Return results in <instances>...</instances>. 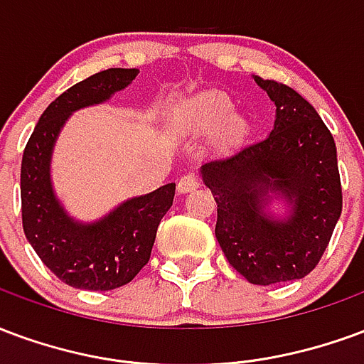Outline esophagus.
Listing matches in <instances>:
<instances>
[{"instance_id":"34e87169","label":"esophagus","mask_w":364,"mask_h":364,"mask_svg":"<svg viewBox=\"0 0 364 364\" xmlns=\"http://www.w3.org/2000/svg\"><path fill=\"white\" fill-rule=\"evenodd\" d=\"M200 178L196 174H184L182 178L178 180V192L180 193H188L193 192L196 188H200Z\"/></svg>"}]
</instances>
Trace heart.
Masks as SVG:
<instances>
[{"label": "heart", "mask_w": 364, "mask_h": 364, "mask_svg": "<svg viewBox=\"0 0 364 364\" xmlns=\"http://www.w3.org/2000/svg\"><path fill=\"white\" fill-rule=\"evenodd\" d=\"M232 108L235 102L227 92L211 89L174 106L168 120L178 134H209L213 149L229 153L238 149L250 135V120Z\"/></svg>", "instance_id": "1"}]
</instances>
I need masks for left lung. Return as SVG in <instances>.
Returning <instances> with one entry per match:
<instances>
[{"instance_id":"1","label":"left lung","mask_w":364,"mask_h":364,"mask_svg":"<svg viewBox=\"0 0 364 364\" xmlns=\"http://www.w3.org/2000/svg\"><path fill=\"white\" fill-rule=\"evenodd\" d=\"M275 105L264 141L201 164L217 201L215 237L229 264L254 285L302 279L328 248L341 215L338 151L309 100L291 87L254 77ZM273 199L286 201L273 218Z\"/></svg>"}]
</instances>
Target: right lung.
<instances>
[{
	"instance_id": "right-lung-1",
	"label": "right lung",
	"mask_w": 364,
	"mask_h": 364,
	"mask_svg": "<svg viewBox=\"0 0 364 364\" xmlns=\"http://www.w3.org/2000/svg\"><path fill=\"white\" fill-rule=\"evenodd\" d=\"M139 71L112 68L87 77L48 106L21 163L23 229L44 266L75 289L110 291L127 285L149 262L159 223L171 209L176 184L132 198L95 223L75 221L55 198L50 163L71 114L126 89Z\"/></svg>"
}]
</instances>
